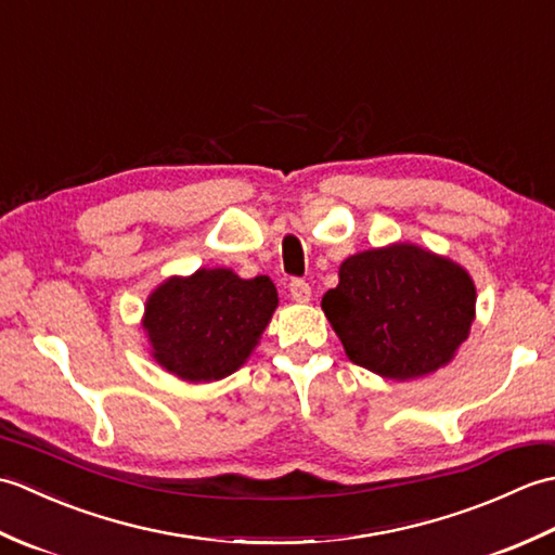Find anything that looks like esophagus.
Returning a JSON list of instances; mask_svg holds the SVG:
<instances>
[{
    "instance_id": "34e87169",
    "label": "esophagus",
    "mask_w": 555,
    "mask_h": 555,
    "mask_svg": "<svg viewBox=\"0 0 555 555\" xmlns=\"http://www.w3.org/2000/svg\"><path fill=\"white\" fill-rule=\"evenodd\" d=\"M288 291H291V298L296 302H310V296H312V288L308 281L302 279H293L288 284Z\"/></svg>"
}]
</instances>
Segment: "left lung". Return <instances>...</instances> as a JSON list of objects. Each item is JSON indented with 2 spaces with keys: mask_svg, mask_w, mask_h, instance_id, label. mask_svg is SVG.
<instances>
[{
  "mask_svg": "<svg viewBox=\"0 0 555 555\" xmlns=\"http://www.w3.org/2000/svg\"><path fill=\"white\" fill-rule=\"evenodd\" d=\"M322 310L346 356L405 382L453 358L475 320V284L463 267L417 245L396 243L348 257Z\"/></svg>",
  "mask_w": 555,
  "mask_h": 555,
  "instance_id": "8db88e82",
  "label": "left lung"
}]
</instances>
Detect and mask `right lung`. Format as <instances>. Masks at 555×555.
I'll list each match as a JSON object with an SVG mask.
<instances>
[{
    "instance_id": "obj_1",
    "label": "right lung",
    "mask_w": 555,
    "mask_h": 555,
    "mask_svg": "<svg viewBox=\"0 0 555 555\" xmlns=\"http://www.w3.org/2000/svg\"><path fill=\"white\" fill-rule=\"evenodd\" d=\"M276 302L269 276L199 269L188 279H169L147 300L152 356L185 382L221 379L250 356Z\"/></svg>"
}]
</instances>
